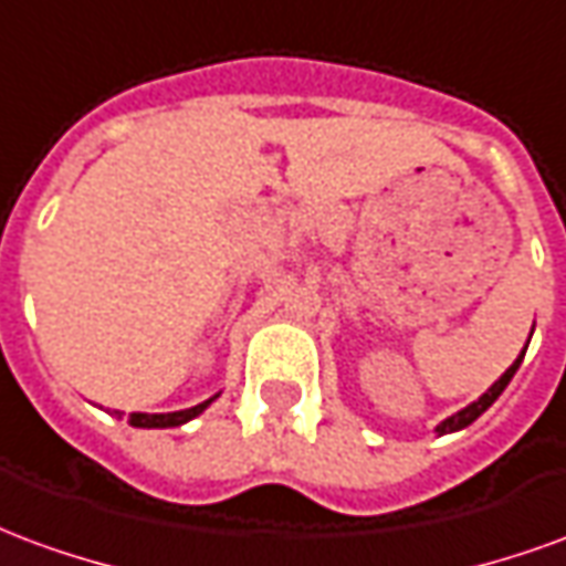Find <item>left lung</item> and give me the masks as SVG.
Instances as JSON below:
<instances>
[{"label": "left lung", "mask_w": 566, "mask_h": 566, "mask_svg": "<svg viewBox=\"0 0 566 566\" xmlns=\"http://www.w3.org/2000/svg\"><path fill=\"white\" fill-rule=\"evenodd\" d=\"M531 333H534V331H531ZM527 343H531V339H527ZM524 352H527V345H524ZM524 352H522V355H518V357H515V364H512V367L506 369V373H503V376H500V379L494 381V385H491V388H488V391L482 394V397H479L475 403H470V406H467V409H461V412H454V416H449V418H446V421H439V424H437V433H439V437H446V433H454V430H463V427L473 424L475 418L482 416V412H485L488 406L494 403V400H497L500 394H503V388L510 385L512 376H515V369L522 367Z\"/></svg>", "instance_id": "left-lung-1"}]
</instances>
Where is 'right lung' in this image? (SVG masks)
<instances>
[{
    "label": "right lung",
    "instance_id": "right-lung-1",
    "mask_svg": "<svg viewBox=\"0 0 566 566\" xmlns=\"http://www.w3.org/2000/svg\"><path fill=\"white\" fill-rule=\"evenodd\" d=\"M211 400H218V394H214V397H209L206 403L190 406V409H181V412H157V416H148V412H133V416H129V424L133 427H181V424H187L190 418H197L199 412H206Z\"/></svg>",
    "mask_w": 566,
    "mask_h": 566
}]
</instances>
